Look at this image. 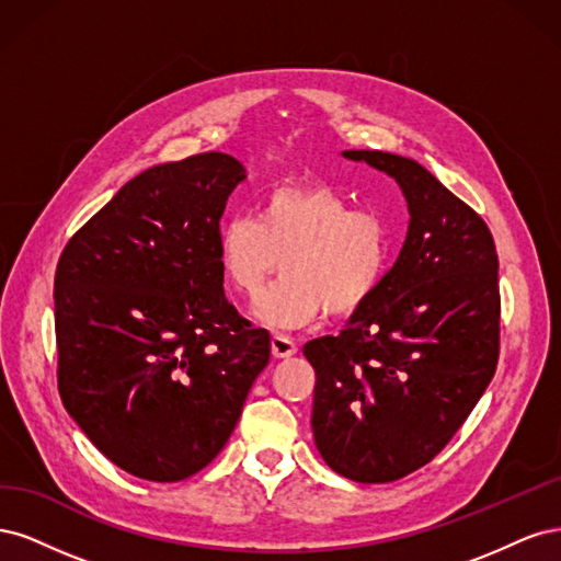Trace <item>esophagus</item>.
<instances>
[{
	"mask_svg": "<svg viewBox=\"0 0 561 561\" xmlns=\"http://www.w3.org/2000/svg\"><path fill=\"white\" fill-rule=\"evenodd\" d=\"M271 351H274L276 358H290V355L297 353V342L285 334H274V339H271Z\"/></svg>",
	"mask_w": 561,
	"mask_h": 561,
	"instance_id": "obj_1",
	"label": "esophagus"
}]
</instances>
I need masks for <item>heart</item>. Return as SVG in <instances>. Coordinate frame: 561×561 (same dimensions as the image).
Here are the masks:
<instances>
[{
    "label": "heart",
    "instance_id": "1",
    "mask_svg": "<svg viewBox=\"0 0 561 561\" xmlns=\"http://www.w3.org/2000/svg\"><path fill=\"white\" fill-rule=\"evenodd\" d=\"M217 264L233 297L252 301L283 278L257 307L271 328H304L322 313L348 316L375 295L393 257V231L375 208H351L322 182L280 184L254 217L236 213L217 227Z\"/></svg>",
    "mask_w": 561,
    "mask_h": 561
}]
</instances>
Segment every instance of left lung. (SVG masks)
Returning <instances> with one entry per match:
<instances>
[{"label":"left lung","mask_w":561,"mask_h":561,"mask_svg":"<svg viewBox=\"0 0 561 561\" xmlns=\"http://www.w3.org/2000/svg\"><path fill=\"white\" fill-rule=\"evenodd\" d=\"M396 178L410 231L393 268L336 336L304 344L316 369L311 426L334 472L379 484L447 447L494 377L499 254L484 219L421 163L348 149Z\"/></svg>","instance_id":"1"}]
</instances>
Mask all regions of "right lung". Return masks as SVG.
Segmentation results:
<instances>
[{
	"mask_svg": "<svg viewBox=\"0 0 561 561\" xmlns=\"http://www.w3.org/2000/svg\"><path fill=\"white\" fill-rule=\"evenodd\" d=\"M245 168L222 151L126 182L67 241L54 283L58 390L114 466L180 482L222 451L271 355L225 297L217 227Z\"/></svg>",
	"mask_w": 561,
	"mask_h": 561,
	"instance_id": "right-lung-1",
	"label": "right lung"
}]
</instances>
